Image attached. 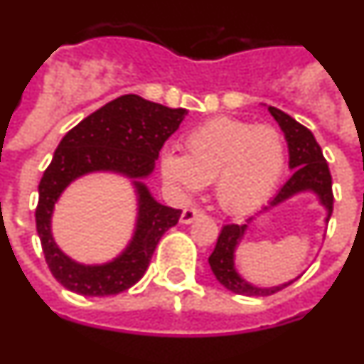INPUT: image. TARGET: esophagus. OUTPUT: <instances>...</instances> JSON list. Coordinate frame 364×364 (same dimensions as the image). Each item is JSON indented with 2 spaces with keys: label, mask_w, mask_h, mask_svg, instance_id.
I'll use <instances>...</instances> for the list:
<instances>
[{
  "label": "esophagus",
  "mask_w": 364,
  "mask_h": 364,
  "mask_svg": "<svg viewBox=\"0 0 364 364\" xmlns=\"http://www.w3.org/2000/svg\"><path fill=\"white\" fill-rule=\"evenodd\" d=\"M202 215H204L202 211L195 210V208H188V210H184L182 215H180V222H182V224H191V222H195L197 218H200Z\"/></svg>",
  "instance_id": "esophagus-1"
}]
</instances>
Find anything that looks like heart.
<instances>
[{
  "instance_id": "obj_1",
  "label": "heart",
  "mask_w": 364,
  "mask_h": 364,
  "mask_svg": "<svg viewBox=\"0 0 364 364\" xmlns=\"http://www.w3.org/2000/svg\"><path fill=\"white\" fill-rule=\"evenodd\" d=\"M186 149L173 146L160 153L164 184L178 195L197 193L213 182L222 210H255L279 184L284 169V140L275 127L218 117L197 125Z\"/></svg>"
}]
</instances>
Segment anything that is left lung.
I'll use <instances>...</instances> for the list:
<instances>
[{"mask_svg":"<svg viewBox=\"0 0 364 364\" xmlns=\"http://www.w3.org/2000/svg\"><path fill=\"white\" fill-rule=\"evenodd\" d=\"M268 111L275 118L282 133H284V140L288 144V156H290L288 166L294 173L288 178V182L279 189L277 195L268 202V205H264L257 215L268 213L269 210L284 204L286 200H291L294 197L304 195V193H311L317 198L321 208L326 211L324 222H328L333 210L332 176H330V169H328L321 146L317 144L311 131L306 129L302 124H299L290 114H286L281 109L272 107V105H268ZM253 220H255V217H250L240 226L239 224H228V226L222 228L217 246H215L213 253L208 260H210L213 275L226 290L239 295H247V297H262V295H272L275 291L282 290L288 284H291L297 277L282 282V284L259 286L246 281L240 275L237 264H235V253H237V247L244 240V235H246L247 228Z\"/></svg>","mask_w":364,"mask_h":364,"instance_id":"left-lung-1","label":"left lung"}]
</instances>
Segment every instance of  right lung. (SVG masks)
<instances>
[{
  "instance_id": "add662e5",
  "label": "right lung",
  "mask_w": 364,
  "mask_h": 364,
  "mask_svg": "<svg viewBox=\"0 0 364 364\" xmlns=\"http://www.w3.org/2000/svg\"><path fill=\"white\" fill-rule=\"evenodd\" d=\"M188 117L136 95H124L83 118L62 138L38 186L36 230L50 273L60 284L87 297L117 295L144 277L154 247L182 211L160 204L146 180L164 142ZM112 172L130 180L137 197V218L130 242L114 259L83 265L57 246L52 233L53 205L74 179Z\"/></svg>"
}]
</instances>
